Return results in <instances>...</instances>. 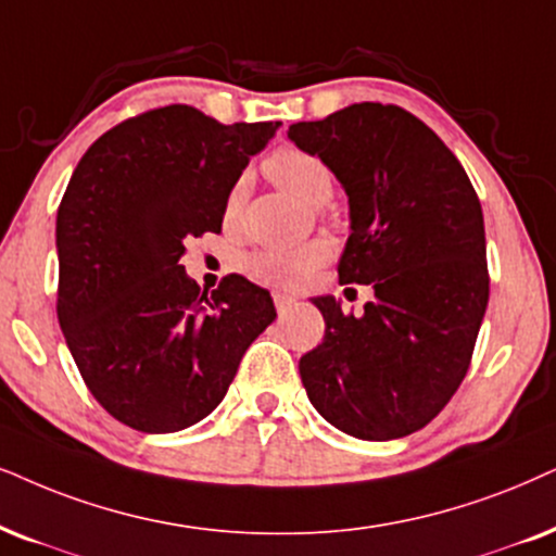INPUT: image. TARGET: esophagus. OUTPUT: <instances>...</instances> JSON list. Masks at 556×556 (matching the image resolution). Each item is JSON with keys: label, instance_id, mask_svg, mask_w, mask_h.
I'll list each match as a JSON object with an SVG mask.
<instances>
[{"label": "esophagus", "instance_id": "esophagus-1", "mask_svg": "<svg viewBox=\"0 0 556 556\" xmlns=\"http://www.w3.org/2000/svg\"><path fill=\"white\" fill-rule=\"evenodd\" d=\"M274 305H277V313L279 315H287L292 311L294 305H298V300L292 298V294H285V292H274Z\"/></svg>", "mask_w": 556, "mask_h": 556}]
</instances>
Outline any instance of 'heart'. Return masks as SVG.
I'll return each instance as SVG.
<instances>
[{
	"instance_id": "1",
	"label": "heart",
	"mask_w": 556,
	"mask_h": 556,
	"mask_svg": "<svg viewBox=\"0 0 556 556\" xmlns=\"http://www.w3.org/2000/svg\"><path fill=\"white\" fill-rule=\"evenodd\" d=\"M266 172L285 187L287 192L300 197L313 207H323L333 197V172L315 153L300 149H279L266 161ZM241 202V185L233 187L226 202V220H233ZM328 258V249L323 243H305L294 249H258L245 258V269L266 285L298 287Z\"/></svg>"
}]
</instances>
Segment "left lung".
<instances>
[{
  "label": "left lung",
  "mask_w": 556,
  "mask_h": 556,
  "mask_svg": "<svg viewBox=\"0 0 556 556\" xmlns=\"http://www.w3.org/2000/svg\"><path fill=\"white\" fill-rule=\"evenodd\" d=\"M287 136L349 194L339 279L375 290L362 315L313 298L326 336L300 359L302 384L339 431L403 439L444 410L472 362L490 298L480 200L444 140L397 104H351Z\"/></svg>",
  "instance_id": "obj_1"
}]
</instances>
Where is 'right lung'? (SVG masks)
<instances>
[{"instance_id": "1", "label": "right lung", "mask_w": 556, "mask_h": 556, "mask_svg": "<svg viewBox=\"0 0 556 556\" xmlns=\"http://www.w3.org/2000/svg\"><path fill=\"white\" fill-rule=\"evenodd\" d=\"M277 128L168 104L115 125L74 168L55 217V311L89 392L136 431L210 416L277 318L241 274L207 294L179 264L187 238L220 233L230 189Z\"/></svg>"}]
</instances>
